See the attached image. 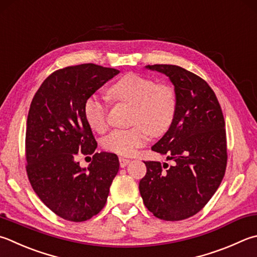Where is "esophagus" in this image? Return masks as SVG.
<instances>
[{
  "label": "esophagus",
  "mask_w": 257,
  "mask_h": 257,
  "mask_svg": "<svg viewBox=\"0 0 257 257\" xmlns=\"http://www.w3.org/2000/svg\"><path fill=\"white\" fill-rule=\"evenodd\" d=\"M119 166H120V168H124V167H126L127 164L130 163V161L131 160L130 159H126V158H123V157H119Z\"/></svg>",
  "instance_id": "obj_1"
}]
</instances>
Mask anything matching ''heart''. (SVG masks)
Returning a JSON list of instances; mask_svg holds the SVG:
<instances>
[{
	"label": "heart",
	"instance_id": "b5f03b06",
	"mask_svg": "<svg viewBox=\"0 0 257 257\" xmlns=\"http://www.w3.org/2000/svg\"><path fill=\"white\" fill-rule=\"evenodd\" d=\"M109 94L117 101L133 106L130 128H116L101 140L106 151L132 156L148 142L150 134L161 135L170 128L177 112L176 91L169 85L137 74H127L109 87ZM106 101L90 94L84 101L83 112L87 124L96 132L107 127Z\"/></svg>",
	"mask_w": 257,
	"mask_h": 257
}]
</instances>
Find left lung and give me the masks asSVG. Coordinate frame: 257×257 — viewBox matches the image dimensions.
<instances>
[{
	"instance_id": "left-lung-1",
	"label": "left lung",
	"mask_w": 257,
	"mask_h": 257,
	"mask_svg": "<svg viewBox=\"0 0 257 257\" xmlns=\"http://www.w3.org/2000/svg\"><path fill=\"white\" fill-rule=\"evenodd\" d=\"M169 77L177 96V112L167 133L151 148L176 162L168 168L144 162L147 174L139 185L149 211L163 220L196 215L214 196L227 164L225 119L209 85L174 65L145 66Z\"/></svg>"
}]
</instances>
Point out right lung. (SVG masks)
<instances>
[{"mask_svg":"<svg viewBox=\"0 0 257 257\" xmlns=\"http://www.w3.org/2000/svg\"><path fill=\"white\" fill-rule=\"evenodd\" d=\"M119 70L94 64L66 67L47 77L29 109L26 133L27 173L33 190L51 211L70 221L97 215L118 172L114 153H95L97 143L83 106ZM93 154L88 168L75 158Z\"/></svg>","mask_w":257,"mask_h":257,"instance_id":"1","label":"right lung"}]
</instances>
